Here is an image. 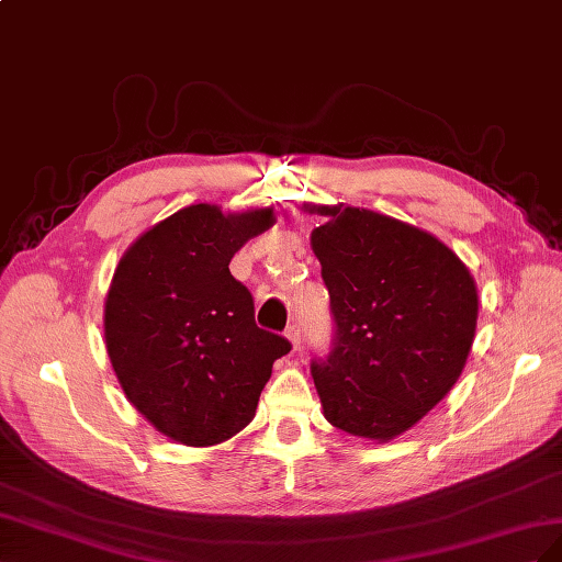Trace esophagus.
<instances>
[{
	"label": "esophagus",
	"instance_id": "34e87169",
	"mask_svg": "<svg viewBox=\"0 0 562 562\" xmlns=\"http://www.w3.org/2000/svg\"><path fill=\"white\" fill-rule=\"evenodd\" d=\"M284 336H286V339H290V344H292L294 350L301 348V329H299V325H290V327H286Z\"/></svg>",
	"mask_w": 562,
	"mask_h": 562
}]
</instances>
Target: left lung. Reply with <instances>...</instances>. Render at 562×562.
<instances>
[{"instance_id":"8db88e82","label":"left lung","mask_w":562,"mask_h":562,"mask_svg":"<svg viewBox=\"0 0 562 562\" xmlns=\"http://www.w3.org/2000/svg\"><path fill=\"white\" fill-rule=\"evenodd\" d=\"M311 233L334 348L311 364L325 419L389 442L452 391L473 346L477 286L436 235L358 206H317Z\"/></svg>"}]
</instances>
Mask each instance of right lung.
I'll use <instances>...</instances> for the list:
<instances>
[{
  "label": "right lung",
  "mask_w": 562,
  "mask_h": 562,
  "mask_svg": "<svg viewBox=\"0 0 562 562\" xmlns=\"http://www.w3.org/2000/svg\"><path fill=\"white\" fill-rule=\"evenodd\" d=\"M276 214H223L190 204L155 223L122 254L105 296V348L126 400L162 432L212 447L256 414L272 362L292 350L254 323L231 259Z\"/></svg>",
  "instance_id": "obj_1"
}]
</instances>
